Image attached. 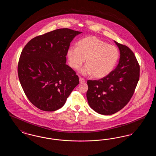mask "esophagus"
I'll use <instances>...</instances> for the list:
<instances>
[{
  "label": "esophagus",
  "instance_id": "obj_1",
  "mask_svg": "<svg viewBox=\"0 0 156 156\" xmlns=\"http://www.w3.org/2000/svg\"><path fill=\"white\" fill-rule=\"evenodd\" d=\"M79 80H80V83H84L85 82V80L83 79V78H81V77H80L79 78Z\"/></svg>",
  "mask_w": 156,
  "mask_h": 156
}]
</instances>
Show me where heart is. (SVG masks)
I'll use <instances>...</instances> for the list:
<instances>
[{"label": "heart", "mask_w": 156, "mask_h": 156, "mask_svg": "<svg viewBox=\"0 0 156 156\" xmlns=\"http://www.w3.org/2000/svg\"><path fill=\"white\" fill-rule=\"evenodd\" d=\"M67 57L70 67L75 70L80 68L85 59L86 66L80 71L82 74L102 78L113 69L119 52L116 47L95 36H88L80 40L76 48L69 47Z\"/></svg>", "instance_id": "b5f03b06"}]
</instances>
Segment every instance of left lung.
Returning a JSON list of instances; mask_svg holds the SVG:
<instances>
[{
    "label": "left lung",
    "instance_id": "8db88e82",
    "mask_svg": "<svg viewBox=\"0 0 156 156\" xmlns=\"http://www.w3.org/2000/svg\"><path fill=\"white\" fill-rule=\"evenodd\" d=\"M120 51L119 63L106 76L87 81L89 106L97 113L111 115L123 108L133 95L140 76V67L132 51L114 41Z\"/></svg>",
    "mask_w": 156,
    "mask_h": 156
}]
</instances>
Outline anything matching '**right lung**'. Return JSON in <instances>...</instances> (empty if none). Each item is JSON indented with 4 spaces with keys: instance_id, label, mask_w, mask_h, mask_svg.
Segmentation results:
<instances>
[{
    "instance_id": "add662e5",
    "label": "right lung",
    "mask_w": 156,
    "mask_h": 156,
    "mask_svg": "<svg viewBox=\"0 0 156 156\" xmlns=\"http://www.w3.org/2000/svg\"><path fill=\"white\" fill-rule=\"evenodd\" d=\"M81 31L59 29L34 37L26 45L18 64V76L26 95L44 111L62 108L80 83L66 64L68 49Z\"/></svg>"
}]
</instances>
